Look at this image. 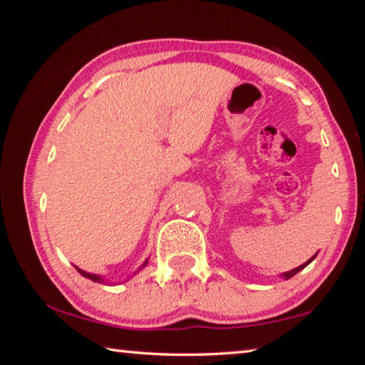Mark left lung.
I'll return each instance as SVG.
<instances>
[{
  "label": "left lung",
  "instance_id": "obj_1",
  "mask_svg": "<svg viewBox=\"0 0 365 365\" xmlns=\"http://www.w3.org/2000/svg\"><path fill=\"white\" fill-rule=\"evenodd\" d=\"M316 256L317 255H314L311 259H309V261L307 262H304V264H301L299 265V267H296V269H293V270H289V272H285V274H282V277H283V279H285V280H288V279H292V277H294L296 274H298V272H301L302 269H304L306 267V265H309V264H311L312 261H314V259H316Z\"/></svg>",
  "mask_w": 365,
  "mask_h": 365
}]
</instances>
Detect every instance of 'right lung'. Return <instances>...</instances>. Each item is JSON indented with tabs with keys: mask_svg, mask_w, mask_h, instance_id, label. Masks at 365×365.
<instances>
[{
	"mask_svg": "<svg viewBox=\"0 0 365 365\" xmlns=\"http://www.w3.org/2000/svg\"><path fill=\"white\" fill-rule=\"evenodd\" d=\"M146 264H148V259H146V261H145L143 264L140 265V269H138L137 272H140L141 269H143ZM76 269L78 270V274H80V275H83V277H85V279H90L91 282H98V283H103V282H104V279H103V277H100V275H96V274H88V272H85V270L78 269V267H76ZM137 272H135V274H137Z\"/></svg>",
	"mask_w": 365,
	"mask_h": 365,
	"instance_id": "1",
	"label": "right lung"
}]
</instances>
